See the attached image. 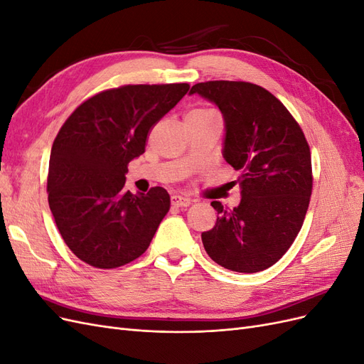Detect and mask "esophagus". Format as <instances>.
<instances>
[{
	"mask_svg": "<svg viewBox=\"0 0 364 364\" xmlns=\"http://www.w3.org/2000/svg\"><path fill=\"white\" fill-rule=\"evenodd\" d=\"M171 205L178 206V208H186V206L191 205V200L186 199V197L174 194V196H171Z\"/></svg>",
	"mask_w": 364,
	"mask_h": 364,
	"instance_id": "1",
	"label": "esophagus"
}]
</instances>
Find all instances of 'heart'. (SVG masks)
<instances>
[{
  "label": "heart",
  "instance_id": "obj_1",
  "mask_svg": "<svg viewBox=\"0 0 364 364\" xmlns=\"http://www.w3.org/2000/svg\"><path fill=\"white\" fill-rule=\"evenodd\" d=\"M217 112L209 107H196L193 111L188 112L186 117H208V115H215Z\"/></svg>",
  "mask_w": 364,
  "mask_h": 364
}]
</instances>
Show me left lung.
Masks as SVG:
<instances>
[{"instance_id":"1","label":"left lung","mask_w":364,"mask_h":364,"mask_svg":"<svg viewBox=\"0 0 364 364\" xmlns=\"http://www.w3.org/2000/svg\"><path fill=\"white\" fill-rule=\"evenodd\" d=\"M222 111L226 123L223 156L240 171L241 202L220 214L202 234L205 250L220 266L257 273L290 249L304 225L313 191L311 151L301 126L277 97L250 82L197 83Z\"/></svg>"}]
</instances>
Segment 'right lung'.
I'll use <instances>...</instances> for the list:
<instances>
[{
	"label": "right lung",
	"mask_w": 364,
	"mask_h": 364,
	"mask_svg": "<svg viewBox=\"0 0 364 364\" xmlns=\"http://www.w3.org/2000/svg\"><path fill=\"white\" fill-rule=\"evenodd\" d=\"M188 90V83L112 87L86 98L60 127L48 165V205L65 245L83 262L117 269L147 250L170 196L162 186L126 191L127 165Z\"/></svg>",
	"instance_id": "add662e5"
}]
</instances>
